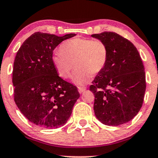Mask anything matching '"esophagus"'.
Instances as JSON below:
<instances>
[{
  "label": "esophagus",
  "mask_w": 158,
  "mask_h": 158,
  "mask_svg": "<svg viewBox=\"0 0 158 158\" xmlns=\"http://www.w3.org/2000/svg\"><path fill=\"white\" fill-rule=\"evenodd\" d=\"M78 90H79V94H82L83 92L85 91L86 88H85V87H78Z\"/></svg>",
  "instance_id": "obj_1"
}]
</instances>
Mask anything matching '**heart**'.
<instances>
[{
    "instance_id": "obj_1",
    "label": "heart",
    "mask_w": 158,
    "mask_h": 158,
    "mask_svg": "<svg viewBox=\"0 0 158 158\" xmlns=\"http://www.w3.org/2000/svg\"><path fill=\"white\" fill-rule=\"evenodd\" d=\"M60 50L52 54V64L63 79L70 77L75 67L77 69L72 81L77 85L87 84L91 79V74L100 73L108 59V48L103 41L98 39H70L61 44Z\"/></svg>"
}]
</instances>
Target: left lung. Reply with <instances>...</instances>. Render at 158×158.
<instances>
[{
	"label": "left lung",
	"instance_id": "obj_1",
	"mask_svg": "<svg viewBox=\"0 0 158 158\" xmlns=\"http://www.w3.org/2000/svg\"><path fill=\"white\" fill-rule=\"evenodd\" d=\"M91 36L103 41L108 48L106 67L90 86L95 96L94 113L107 126L124 124L143 106L146 85L142 59L135 45L116 32Z\"/></svg>",
	"mask_w": 158,
	"mask_h": 158
}]
</instances>
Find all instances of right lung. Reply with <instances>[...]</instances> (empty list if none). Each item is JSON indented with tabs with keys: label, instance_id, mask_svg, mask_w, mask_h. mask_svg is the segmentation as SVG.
I'll list each match as a JSON object with an SVG mask.
<instances>
[{
	"label": "right lung",
	"instance_id": "right-lung-1",
	"mask_svg": "<svg viewBox=\"0 0 158 158\" xmlns=\"http://www.w3.org/2000/svg\"><path fill=\"white\" fill-rule=\"evenodd\" d=\"M75 35L35 32L17 52L12 71L14 100L36 126L53 128L64 125L80 96L77 87L58 75L52 61L54 49Z\"/></svg>",
	"mask_w": 158,
	"mask_h": 158
}]
</instances>
